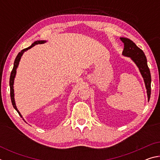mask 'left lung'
Listing matches in <instances>:
<instances>
[{
  "label": "left lung",
  "mask_w": 160,
  "mask_h": 160,
  "mask_svg": "<svg viewBox=\"0 0 160 160\" xmlns=\"http://www.w3.org/2000/svg\"><path fill=\"white\" fill-rule=\"evenodd\" d=\"M120 39L124 44V48L122 55L131 58L137 67L138 68L140 74L144 80L146 90H147L148 101L151 94V75L150 69L148 66L147 58L142 50L138 47L135 43L131 39L125 37H120Z\"/></svg>",
  "instance_id": "8db88e82"
}]
</instances>
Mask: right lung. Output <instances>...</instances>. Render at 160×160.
Wrapping results in <instances>:
<instances>
[{
    "mask_svg": "<svg viewBox=\"0 0 160 160\" xmlns=\"http://www.w3.org/2000/svg\"><path fill=\"white\" fill-rule=\"evenodd\" d=\"M47 41H45V40H38V41L34 42L33 44H32L30 47H29L28 48H25V49H22V50L20 52H19V53L18 54L17 57L15 58V60L14 61V66H13V68L12 70V72H11V74H10V97H11V102H12V106L14 107V109L17 111L18 113H19V115H20L22 118V116L20 112H19L17 107H16V104H15V94H14V89H13V85H14V80H15V75H16V70H17L18 67V65L19 63H20V61L21 59L22 56L23 55V53H25V51H28V49H30L32 47H33L34 46L37 45V44H44V43H46ZM24 120V119H23Z\"/></svg>",
    "mask_w": 160,
    "mask_h": 160,
    "instance_id": "right-lung-1",
    "label": "right lung"
}]
</instances>
